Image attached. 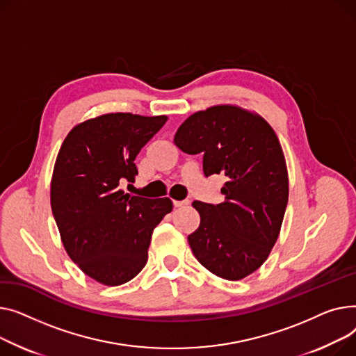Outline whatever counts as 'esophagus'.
<instances>
[{
	"label": "esophagus",
	"instance_id": "1",
	"mask_svg": "<svg viewBox=\"0 0 356 356\" xmlns=\"http://www.w3.org/2000/svg\"><path fill=\"white\" fill-rule=\"evenodd\" d=\"M188 204H190V201H188V200H184V201H175L174 200V207H182V205H188Z\"/></svg>",
	"mask_w": 356,
	"mask_h": 356
}]
</instances>
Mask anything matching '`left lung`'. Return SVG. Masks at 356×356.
Returning <instances> with one entry per match:
<instances>
[{"label": "left lung", "instance_id": "1", "mask_svg": "<svg viewBox=\"0 0 356 356\" xmlns=\"http://www.w3.org/2000/svg\"><path fill=\"white\" fill-rule=\"evenodd\" d=\"M178 148L202 154L205 177L225 175L221 204L194 201L201 222L188 243L197 260L225 280H241L268 257L283 222L289 177L277 135L234 104L195 112L178 128Z\"/></svg>", "mask_w": 356, "mask_h": 356}]
</instances>
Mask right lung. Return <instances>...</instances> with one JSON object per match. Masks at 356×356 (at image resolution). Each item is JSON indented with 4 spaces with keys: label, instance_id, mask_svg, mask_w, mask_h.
<instances>
[{
    "label": "right lung",
    "instance_id": "1",
    "mask_svg": "<svg viewBox=\"0 0 356 356\" xmlns=\"http://www.w3.org/2000/svg\"><path fill=\"white\" fill-rule=\"evenodd\" d=\"M166 116L106 113L79 123L58 151L50 188L51 211L69 257L93 280L119 286L148 261L154 228L172 211L170 198L127 194L135 158Z\"/></svg>",
    "mask_w": 356,
    "mask_h": 356
}]
</instances>
